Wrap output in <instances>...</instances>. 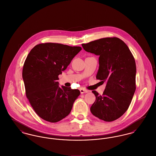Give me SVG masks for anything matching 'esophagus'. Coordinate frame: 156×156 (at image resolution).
I'll use <instances>...</instances> for the list:
<instances>
[{"mask_svg":"<svg viewBox=\"0 0 156 156\" xmlns=\"http://www.w3.org/2000/svg\"><path fill=\"white\" fill-rule=\"evenodd\" d=\"M80 93H81V94H84V93H87V92H88V90H87L85 89L84 88H83V87H82V88L80 89Z\"/></svg>","mask_w":156,"mask_h":156,"instance_id":"esophagus-1","label":"esophagus"}]
</instances>
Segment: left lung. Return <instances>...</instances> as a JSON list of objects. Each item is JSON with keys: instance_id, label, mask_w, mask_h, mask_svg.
I'll list each match as a JSON object with an SVG mask.
<instances>
[{"instance_id": "left-lung-1", "label": "left lung", "mask_w": 156, "mask_h": 156, "mask_svg": "<svg viewBox=\"0 0 156 156\" xmlns=\"http://www.w3.org/2000/svg\"><path fill=\"white\" fill-rule=\"evenodd\" d=\"M82 45L85 51L99 56L96 79L106 83L102 96L92 91L96 101L90 111L105 121H115L128 109L135 93L134 57L124 42L117 37L101 38Z\"/></svg>"}]
</instances>
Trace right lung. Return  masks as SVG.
Masks as SVG:
<instances>
[{
    "mask_svg": "<svg viewBox=\"0 0 156 156\" xmlns=\"http://www.w3.org/2000/svg\"><path fill=\"white\" fill-rule=\"evenodd\" d=\"M82 48L58 43L35 45L23 66L25 94L36 114L45 121L57 122L71 112L80 95L78 89L58 86V75L64 71Z\"/></svg>",
    "mask_w": 156,
    "mask_h": 156,
    "instance_id": "right-lung-1",
    "label": "right lung"
}]
</instances>
